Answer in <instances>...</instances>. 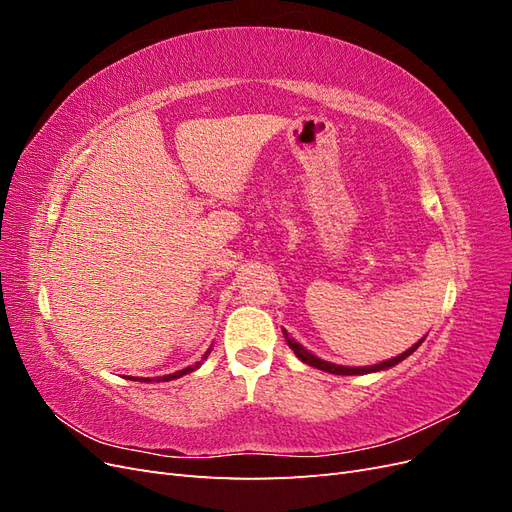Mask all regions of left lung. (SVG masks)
Listing matches in <instances>:
<instances>
[{
    "instance_id": "1",
    "label": "left lung",
    "mask_w": 512,
    "mask_h": 512,
    "mask_svg": "<svg viewBox=\"0 0 512 512\" xmlns=\"http://www.w3.org/2000/svg\"><path fill=\"white\" fill-rule=\"evenodd\" d=\"M284 331V337H286V342H288V346L294 350V354L299 356V359L303 361V363H307V365H312V367H316V369H322V371H329V374H337V376H359V374H374V371H384V369H389V367H393V365H397V363H401L406 359V356H410L418 346L423 344V339L421 342H416L412 348H408L406 352H401L399 356H395V359H389V361H382V363H378V365H369V367H344V365H335V363H329V361H322V359H318L316 354H312V352H307L299 342H294V339L286 333V329H282Z\"/></svg>"
}]
</instances>
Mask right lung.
<instances>
[{
    "label": "right lung",
    "mask_w": 512,
    "mask_h": 512,
    "mask_svg": "<svg viewBox=\"0 0 512 512\" xmlns=\"http://www.w3.org/2000/svg\"><path fill=\"white\" fill-rule=\"evenodd\" d=\"M209 352H211V348L203 354V361L207 359L209 356ZM203 361H198V363H194L192 367H185V369H181V371H175V374H168V376H160V378H153L156 382H168V380H175V378H181V376H185V374H190V371H194V369H198L200 365H203ZM132 380H138V382H151V378H132Z\"/></svg>",
    "instance_id": "right-lung-1"
}]
</instances>
